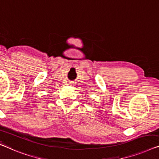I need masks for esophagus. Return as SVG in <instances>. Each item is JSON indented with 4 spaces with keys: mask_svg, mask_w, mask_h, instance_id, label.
Masks as SVG:
<instances>
[{
    "mask_svg": "<svg viewBox=\"0 0 159 159\" xmlns=\"http://www.w3.org/2000/svg\"><path fill=\"white\" fill-rule=\"evenodd\" d=\"M70 85H72L73 84V82H70Z\"/></svg>",
    "mask_w": 159,
    "mask_h": 159,
    "instance_id": "esophagus-1",
    "label": "esophagus"
}]
</instances>
